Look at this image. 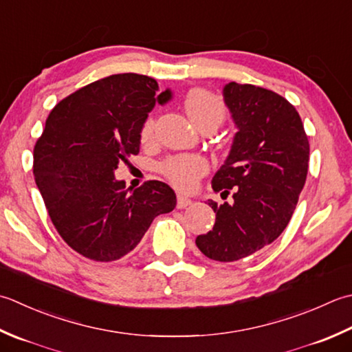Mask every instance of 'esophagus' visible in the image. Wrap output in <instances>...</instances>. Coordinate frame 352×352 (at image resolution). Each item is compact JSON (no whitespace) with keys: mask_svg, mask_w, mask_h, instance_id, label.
I'll use <instances>...</instances> for the list:
<instances>
[{"mask_svg":"<svg viewBox=\"0 0 352 352\" xmlns=\"http://www.w3.org/2000/svg\"><path fill=\"white\" fill-rule=\"evenodd\" d=\"M190 204H192V201H190L188 197L178 195V198H177V208L178 209H184V208H188V206H190Z\"/></svg>","mask_w":352,"mask_h":352,"instance_id":"esophagus-1","label":"esophagus"}]
</instances>
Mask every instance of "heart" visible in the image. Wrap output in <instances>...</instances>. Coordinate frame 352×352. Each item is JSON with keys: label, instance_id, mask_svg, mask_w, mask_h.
I'll use <instances>...</instances> for the list:
<instances>
[{"label": "heart", "instance_id": "heart-1", "mask_svg": "<svg viewBox=\"0 0 352 352\" xmlns=\"http://www.w3.org/2000/svg\"><path fill=\"white\" fill-rule=\"evenodd\" d=\"M184 109L197 128H218L226 119V108L221 99L208 89H194L184 99ZM155 122L149 116L140 129L142 143L154 139ZM209 170V163L204 157L197 154H182L169 157L160 164V172L166 180L178 190L189 192L195 189L199 178Z\"/></svg>", "mask_w": 352, "mask_h": 352}]
</instances>
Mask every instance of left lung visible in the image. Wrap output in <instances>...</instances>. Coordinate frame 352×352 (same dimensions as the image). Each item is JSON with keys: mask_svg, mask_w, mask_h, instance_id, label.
<instances>
[{"mask_svg": "<svg viewBox=\"0 0 352 352\" xmlns=\"http://www.w3.org/2000/svg\"><path fill=\"white\" fill-rule=\"evenodd\" d=\"M238 133L212 189L233 201L218 204L215 226L195 244L219 263L250 256L278 239L307 180L309 143L300 116L272 89L230 82L223 89Z\"/></svg>", "mask_w": 352, "mask_h": 352, "instance_id": "1", "label": "left lung"}]
</instances>
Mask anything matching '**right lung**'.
<instances>
[{
    "label": "right lung",
    "mask_w": 352,
    "mask_h": 352,
    "mask_svg": "<svg viewBox=\"0 0 352 352\" xmlns=\"http://www.w3.org/2000/svg\"><path fill=\"white\" fill-rule=\"evenodd\" d=\"M153 78L122 73L62 99L33 149V174L53 226L82 256L109 263L135 249L153 219L174 210L166 183L151 180L131 192L117 164L140 151V129L158 94Z\"/></svg>",
    "instance_id": "1"
}]
</instances>
